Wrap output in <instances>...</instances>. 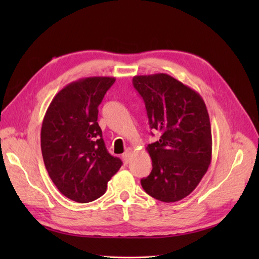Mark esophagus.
I'll list each match as a JSON object with an SVG mask.
<instances>
[{"instance_id":"1","label":"esophagus","mask_w":259,"mask_h":259,"mask_svg":"<svg viewBox=\"0 0 259 259\" xmlns=\"http://www.w3.org/2000/svg\"><path fill=\"white\" fill-rule=\"evenodd\" d=\"M131 156H133V149H131V148H129V149H126V151L122 155V159H123L124 163H128L130 161Z\"/></svg>"}]
</instances>
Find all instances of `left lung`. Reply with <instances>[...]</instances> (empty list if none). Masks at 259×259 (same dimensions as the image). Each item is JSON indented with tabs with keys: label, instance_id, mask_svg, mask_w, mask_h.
<instances>
[{
	"label": "left lung",
	"instance_id": "8db88e82",
	"mask_svg": "<svg viewBox=\"0 0 259 259\" xmlns=\"http://www.w3.org/2000/svg\"><path fill=\"white\" fill-rule=\"evenodd\" d=\"M134 87L145 101L151 129L160 139L148 145L152 170L141 186L163 202L184 199L195 190L211 162V126L197 91L166 73L136 75Z\"/></svg>",
	"mask_w": 259,
	"mask_h": 259
}]
</instances>
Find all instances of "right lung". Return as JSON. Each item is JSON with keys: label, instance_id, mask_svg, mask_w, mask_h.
<instances>
[{"label": "right lung", "instance_id": "right-lung-1", "mask_svg": "<svg viewBox=\"0 0 259 259\" xmlns=\"http://www.w3.org/2000/svg\"><path fill=\"white\" fill-rule=\"evenodd\" d=\"M115 81L89 76L71 82L49 106L41 128V150L59 191L76 202H90L107 190L122 161L108 152L98 124V107Z\"/></svg>", "mask_w": 259, "mask_h": 259}]
</instances>
